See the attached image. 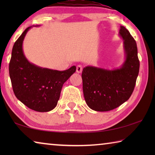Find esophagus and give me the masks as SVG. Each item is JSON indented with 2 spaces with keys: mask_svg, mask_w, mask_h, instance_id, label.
<instances>
[{
  "mask_svg": "<svg viewBox=\"0 0 155 155\" xmlns=\"http://www.w3.org/2000/svg\"><path fill=\"white\" fill-rule=\"evenodd\" d=\"M83 70V67L81 66V65H78L77 66V73H81Z\"/></svg>",
  "mask_w": 155,
  "mask_h": 155,
  "instance_id": "esophagus-1",
  "label": "esophagus"
}]
</instances>
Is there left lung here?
<instances>
[{"instance_id": "obj_1", "label": "left lung", "mask_w": 155, "mask_h": 155, "mask_svg": "<svg viewBox=\"0 0 155 155\" xmlns=\"http://www.w3.org/2000/svg\"><path fill=\"white\" fill-rule=\"evenodd\" d=\"M125 61L121 68L109 70L93 66L83 68V91L85 102L96 111H108L121 105L134 90L140 70L136 41L129 31L120 27Z\"/></svg>"}]
</instances>
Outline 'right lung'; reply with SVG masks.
Returning a JSON list of instances; mask_svg holds the SVG:
<instances>
[{"label": "right lung", "mask_w": 155, "mask_h": 155, "mask_svg": "<svg viewBox=\"0 0 155 155\" xmlns=\"http://www.w3.org/2000/svg\"><path fill=\"white\" fill-rule=\"evenodd\" d=\"M26 28L13 46L9 65V77L15 96L28 108L47 112L57 106L64 83L76 72V66L64 71L42 68L26 58L22 43Z\"/></svg>", "instance_id": "add662e5"}]
</instances>
